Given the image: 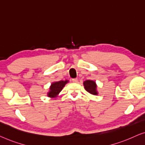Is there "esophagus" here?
Wrapping results in <instances>:
<instances>
[{"mask_svg": "<svg viewBox=\"0 0 145 145\" xmlns=\"http://www.w3.org/2000/svg\"><path fill=\"white\" fill-rule=\"evenodd\" d=\"M72 81H73V83H77V81H78V80H77V78H75V79H72Z\"/></svg>", "mask_w": 145, "mask_h": 145, "instance_id": "34e87169", "label": "esophagus"}]
</instances>
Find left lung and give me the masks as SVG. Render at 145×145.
Segmentation results:
<instances>
[{
	"mask_svg": "<svg viewBox=\"0 0 145 145\" xmlns=\"http://www.w3.org/2000/svg\"><path fill=\"white\" fill-rule=\"evenodd\" d=\"M83 85L85 90L91 95H97L99 94L97 91V85L95 81L86 80L83 82Z\"/></svg>",
	"mask_w": 145,
	"mask_h": 145,
	"instance_id": "left-lung-1",
	"label": "left lung"
}]
</instances>
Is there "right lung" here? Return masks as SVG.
Here are the masks:
<instances>
[{"instance_id":"obj_1","label":"right lung","mask_w":145,"mask_h":145,"mask_svg":"<svg viewBox=\"0 0 145 145\" xmlns=\"http://www.w3.org/2000/svg\"><path fill=\"white\" fill-rule=\"evenodd\" d=\"M68 82L69 80L66 79L65 81L62 80L59 81H54V82L52 83L51 85L49 87V91L47 93V97L50 98H56L65 85Z\"/></svg>"}]
</instances>
